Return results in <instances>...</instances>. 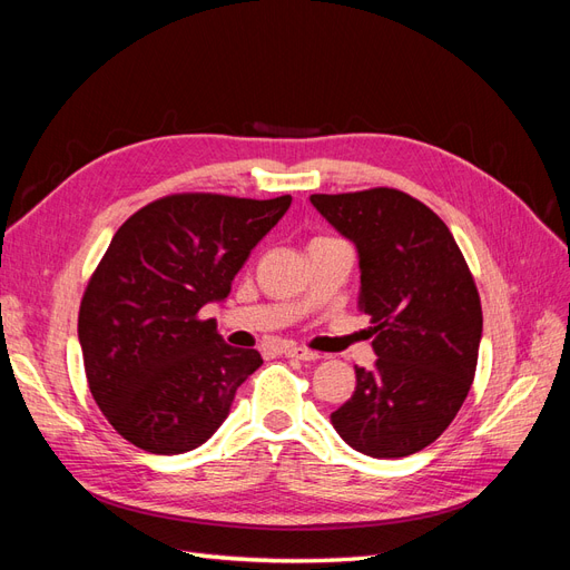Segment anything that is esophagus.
I'll return each mask as SVG.
<instances>
[{
  "label": "esophagus",
  "instance_id": "obj_1",
  "mask_svg": "<svg viewBox=\"0 0 570 570\" xmlns=\"http://www.w3.org/2000/svg\"><path fill=\"white\" fill-rule=\"evenodd\" d=\"M281 354L292 356V358H302V361H316V358H321L316 352L306 350V347H285Z\"/></svg>",
  "mask_w": 570,
  "mask_h": 570
}]
</instances>
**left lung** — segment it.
<instances>
[{
    "mask_svg": "<svg viewBox=\"0 0 570 570\" xmlns=\"http://www.w3.org/2000/svg\"><path fill=\"white\" fill-rule=\"evenodd\" d=\"M316 212L354 243L358 312L371 316L373 368L331 413L337 435L373 459L435 442L471 390L482 337L473 275L442 218L400 189L312 195Z\"/></svg>",
    "mask_w": 570,
    "mask_h": 570,
    "instance_id": "obj_1",
    "label": "left lung"
}]
</instances>
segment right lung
<instances>
[{"mask_svg":"<svg viewBox=\"0 0 570 570\" xmlns=\"http://www.w3.org/2000/svg\"><path fill=\"white\" fill-rule=\"evenodd\" d=\"M289 204L170 195L116 230L80 302L78 340L90 392L118 435L151 454H185L228 419L264 358L230 347L199 312L226 302Z\"/></svg>","mask_w":570,"mask_h":570,"instance_id":"add662e5","label":"right lung"}]
</instances>
